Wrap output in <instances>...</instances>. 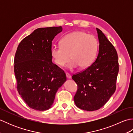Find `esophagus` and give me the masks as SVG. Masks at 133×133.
<instances>
[{"label": "esophagus", "instance_id": "34e87169", "mask_svg": "<svg viewBox=\"0 0 133 133\" xmlns=\"http://www.w3.org/2000/svg\"><path fill=\"white\" fill-rule=\"evenodd\" d=\"M66 77L68 78V79H71V76L69 73H66Z\"/></svg>", "mask_w": 133, "mask_h": 133}]
</instances>
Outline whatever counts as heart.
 Listing matches in <instances>:
<instances>
[{"mask_svg": "<svg viewBox=\"0 0 133 133\" xmlns=\"http://www.w3.org/2000/svg\"><path fill=\"white\" fill-rule=\"evenodd\" d=\"M98 47L97 39L94 35L82 31H74L62 38L61 46L51 47V56L54 62L59 66L63 67L71 59L72 61L68 66L70 69H75L78 66L84 69L94 62Z\"/></svg>", "mask_w": 133, "mask_h": 133, "instance_id": "1", "label": "heart"}]
</instances>
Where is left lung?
Segmentation results:
<instances>
[{
  "mask_svg": "<svg viewBox=\"0 0 133 133\" xmlns=\"http://www.w3.org/2000/svg\"><path fill=\"white\" fill-rule=\"evenodd\" d=\"M96 29L99 43L97 59L88 68L72 77L78 85L74 102L86 111L99 109L109 101L116 89L119 71L116 50L102 31Z\"/></svg>",
  "mask_w": 133,
  "mask_h": 133,
  "instance_id": "1",
  "label": "left lung"
}]
</instances>
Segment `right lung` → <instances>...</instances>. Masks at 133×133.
<instances>
[{"label":"right lung","instance_id":"1","mask_svg":"<svg viewBox=\"0 0 133 133\" xmlns=\"http://www.w3.org/2000/svg\"><path fill=\"white\" fill-rule=\"evenodd\" d=\"M60 27L39 28L22 40L14 59L17 90L30 108H51L58 89L66 81L63 70L52 62L51 49Z\"/></svg>","mask_w":133,"mask_h":133}]
</instances>
